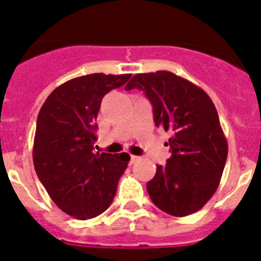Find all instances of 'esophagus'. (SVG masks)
<instances>
[{
    "mask_svg": "<svg viewBox=\"0 0 261 261\" xmlns=\"http://www.w3.org/2000/svg\"><path fill=\"white\" fill-rule=\"evenodd\" d=\"M139 160H140V157H138V155H133V154L130 155V164H135L136 161Z\"/></svg>",
    "mask_w": 261,
    "mask_h": 261,
    "instance_id": "obj_1",
    "label": "esophagus"
}]
</instances>
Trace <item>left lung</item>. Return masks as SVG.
I'll list each match as a JSON object with an SVG mask.
<instances>
[{"label":"left lung","mask_w":261,"mask_h":261,"mask_svg":"<svg viewBox=\"0 0 261 261\" xmlns=\"http://www.w3.org/2000/svg\"><path fill=\"white\" fill-rule=\"evenodd\" d=\"M142 90L157 127L171 134L166 165L148 181L150 199L172 216H187L207 203L220 182L228 143L218 111L201 87L167 70L139 73L125 90Z\"/></svg>","instance_id":"8db88e82"}]
</instances>
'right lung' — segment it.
Wrapping results in <instances>:
<instances>
[{"instance_id":"add662e5","label":"right lung","mask_w":261,"mask_h":261,"mask_svg":"<svg viewBox=\"0 0 261 261\" xmlns=\"http://www.w3.org/2000/svg\"><path fill=\"white\" fill-rule=\"evenodd\" d=\"M131 74L82 75L54 90L37 117L33 164L55 204L80 220L100 215L116 196L130 155L94 153L95 123L104 95Z\"/></svg>"}]
</instances>
